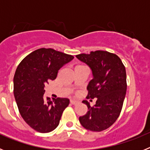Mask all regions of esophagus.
<instances>
[{
    "label": "esophagus",
    "instance_id": "1",
    "mask_svg": "<svg viewBox=\"0 0 150 150\" xmlns=\"http://www.w3.org/2000/svg\"><path fill=\"white\" fill-rule=\"evenodd\" d=\"M78 102L76 100H71V104H73V105H76L77 104Z\"/></svg>",
    "mask_w": 150,
    "mask_h": 150
}]
</instances>
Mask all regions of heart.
Instances as JSON below:
<instances>
[{"mask_svg":"<svg viewBox=\"0 0 150 150\" xmlns=\"http://www.w3.org/2000/svg\"><path fill=\"white\" fill-rule=\"evenodd\" d=\"M81 66H82V65H78V66H76V67H81Z\"/></svg>","mask_w":150,"mask_h":150,"instance_id":"1","label":"heart"}]
</instances>
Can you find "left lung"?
<instances>
[{"label": "left lung", "instance_id": "obj_1", "mask_svg": "<svg viewBox=\"0 0 150 150\" xmlns=\"http://www.w3.org/2000/svg\"><path fill=\"white\" fill-rule=\"evenodd\" d=\"M76 57L92 72L86 98H97L93 107L83 100L88 112L79 118V122L86 129L101 132L110 127L121 112L127 89L125 67L117 55L107 51L98 50Z\"/></svg>", "mask_w": 150, "mask_h": 150}]
</instances>
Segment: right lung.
<instances>
[{
    "mask_svg": "<svg viewBox=\"0 0 150 150\" xmlns=\"http://www.w3.org/2000/svg\"><path fill=\"white\" fill-rule=\"evenodd\" d=\"M52 49L41 48L32 52L17 67L14 78V96L18 111L26 123L40 133L57 128L67 98H45V85L56 78L61 67L74 59Z\"/></svg>",
    "mask_w": 150,
    "mask_h": 150,
    "instance_id": "add662e5",
    "label": "right lung"
}]
</instances>
